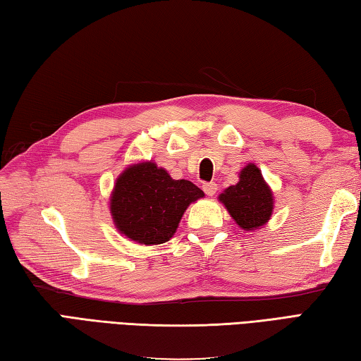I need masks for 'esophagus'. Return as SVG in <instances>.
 Returning a JSON list of instances; mask_svg holds the SVG:
<instances>
[{
    "instance_id": "1",
    "label": "esophagus",
    "mask_w": 361,
    "mask_h": 361,
    "mask_svg": "<svg viewBox=\"0 0 361 361\" xmlns=\"http://www.w3.org/2000/svg\"><path fill=\"white\" fill-rule=\"evenodd\" d=\"M202 190L207 196H214L216 193V190H219V187H216L215 182H207L202 185Z\"/></svg>"
}]
</instances>
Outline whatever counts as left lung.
<instances>
[{
	"label": "left lung",
	"instance_id": "1",
	"mask_svg": "<svg viewBox=\"0 0 361 361\" xmlns=\"http://www.w3.org/2000/svg\"><path fill=\"white\" fill-rule=\"evenodd\" d=\"M239 178V182L224 190L219 200L242 229L255 231L270 220L274 193L255 163H248Z\"/></svg>",
	"mask_w": 361,
	"mask_h": 361
}]
</instances>
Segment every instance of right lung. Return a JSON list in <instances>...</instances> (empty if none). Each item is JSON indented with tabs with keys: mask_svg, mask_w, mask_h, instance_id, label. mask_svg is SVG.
Instances as JSON below:
<instances>
[{
	"mask_svg": "<svg viewBox=\"0 0 361 361\" xmlns=\"http://www.w3.org/2000/svg\"><path fill=\"white\" fill-rule=\"evenodd\" d=\"M202 196L193 182L174 180L154 161H142L126 168L116 179L110 210L127 239L159 245L171 239L187 207Z\"/></svg>",
	"mask_w": 361,
	"mask_h": 361,
	"instance_id": "add662e5",
	"label": "right lung"
}]
</instances>
